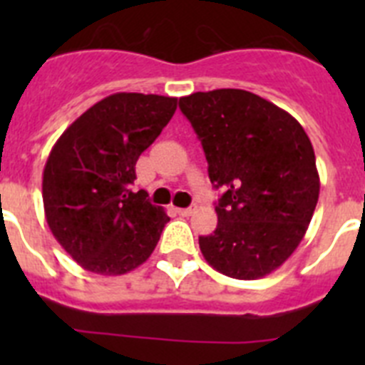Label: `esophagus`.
<instances>
[{
	"label": "esophagus",
	"mask_w": 365,
	"mask_h": 365,
	"mask_svg": "<svg viewBox=\"0 0 365 365\" xmlns=\"http://www.w3.org/2000/svg\"><path fill=\"white\" fill-rule=\"evenodd\" d=\"M195 210H197V206L192 205L188 206V208H177V214L182 215V217H188V215H192Z\"/></svg>",
	"instance_id": "1"
}]
</instances>
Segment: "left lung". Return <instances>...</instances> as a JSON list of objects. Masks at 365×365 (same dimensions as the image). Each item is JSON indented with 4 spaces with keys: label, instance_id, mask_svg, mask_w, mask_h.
Masks as SVG:
<instances>
[{
    "label": "left lung",
    "instance_id": "left-lung-1",
    "mask_svg": "<svg viewBox=\"0 0 365 365\" xmlns=\"http://www.w3.org/2000/svg\"><path fill=\"white\" fill-rule=\"evenodd\" d=\"M208 160L217 228L199 247L217 272L257 279L282 267L307 232L320 177L307 133L285 109L243 89L179 98Z\"/></svg>",
    "mask_w": 365,
    "mask_h": 365
}]
</instances>
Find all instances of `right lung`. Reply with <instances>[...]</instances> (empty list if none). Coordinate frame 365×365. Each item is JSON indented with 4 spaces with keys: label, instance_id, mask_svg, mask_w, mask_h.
<instances>
[{
    "label": "right lung",
    "instance_id": "right-lung-1",
    "mask_svg": "<svg viewBox=\"0 0 365 365\" xmlns=\"http://www.w3.org/2000/svg\"><path fill=\"white\" fill-rule=\"evenodd\" d=\"M177 98L115 93L80 115L43 168L45 219L80 267L120 276L151 256L164 225L144 190L131 192L135 164L172 120Z\"/></svg>",
    "mask_w": 365,
    "mask_h": 365
}]
</instances>
